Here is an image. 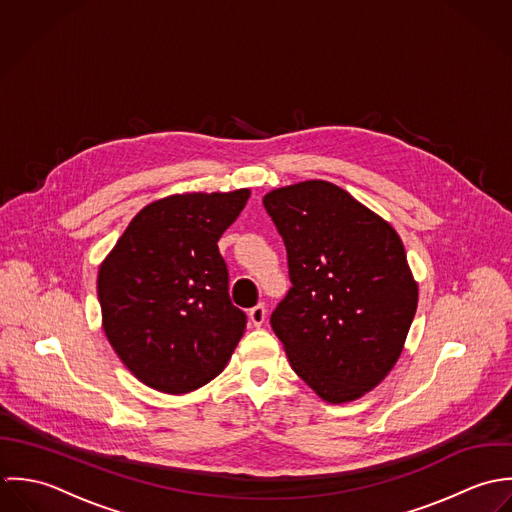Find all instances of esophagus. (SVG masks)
<instances>
[{
	"mask_svg": "<svg viewBox=\"0 0 512 512\" xmlns=\"http://www.w3.org/2000/svg\"><path fill=\"white\" fill-rule=\"evenodd\" d=\"M265 318H267V307L263 303H259L249 310V320L253 326H261L265 322Z\"/></svg>",
	"mask_w": 512,
	"mask_h": 512,
	"instance_id": "esophagus-1",
	"label": "esophagus"
}]
</instances>
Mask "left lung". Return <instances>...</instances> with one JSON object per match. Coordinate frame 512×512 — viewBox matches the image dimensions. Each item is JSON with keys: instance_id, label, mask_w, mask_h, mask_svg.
<instances>
[{"instance_id": "8db88e82", "label": "left lung", "mask_w": 512, "mask_h": 512, "mask_svg": "<svg viewBox=\"0 0 512 512\" xmlns=\"http://www.w3.org/2000/svg\"><path fill=\"white\" fill-rule=\"evenodd\" d=\"M263 204L293 283L271 326L320 400L354 402L392 372L415 316L404 243L384 217L324 180L271 190Z\"/></svg>"}]
</instances>
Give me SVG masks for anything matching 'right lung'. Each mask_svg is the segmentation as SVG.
<instances>
[{
    "label": "right lung",
    "instance_id": "add662e5",
    "mask_svg": "<svg viewBox=\"0 0 512 512\" xmlns=\"http://www.w3.org/2000/svg\"><path fill=\"white\" fill-rule=\"evenodd\" d=\"M251 192L172 194L142 207L106 255L103 330L148 388L188 394L227 366L247 324L227 293L217 241Z\"/></svg>",
    "mask_w": 512,
    "mask_h": 512
}]
</instances>
